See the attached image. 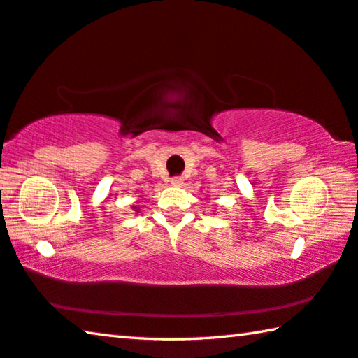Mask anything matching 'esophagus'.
<instances>
[{"label": "esophagus", "mask_w": 358, "mask_h": 358, "mask_svg": "<svg viewBox=\"0 0 358 358\" xmlns=\"http://www.w3.org/2000/svg\"><path fill=\"white\" fill-rule=\"evenodd\" d=\"M181 183H183V178H181V177H173L172 178V185L173 186H180Z\"/></svg>", "instance_id": "34e87169"}]
</instances>
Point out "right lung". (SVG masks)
I'll use <instances>...</instances> for the list:
<instances>
[{
	"mask_svg": "<svg viewBox=\"0 0 358 358\" xmlns=\"http://www.w3.org/2000/svg\"><path fill=\"white\" fill-rule=\"evenodd\" d=\"M132 210L137 211V213H138V207H137V205H134V207H132Z\"/></svg>",
	"mask_w": 358,
	"mask_h": 358,
	"instance_id": "right-lung-1",
	"label": "right lung"
}]
</instances>
